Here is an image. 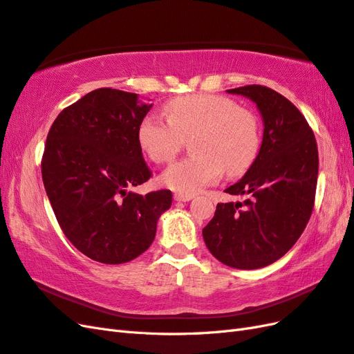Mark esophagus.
Wrapping results in <instances>:
<instances>
[{
	"label": "esophagus",
	"instance_id": "obj_1",
	"mask_svg": "<svg viewBox=\"0 0 354 354\" xmlns=\"http://www.w3.org/2000/svg\"><path fill=\"white\" fill-rule=\"evenodd\" d=\"M194 198V195H186V194H174V199L178 201V203H187Z\"/></svg>",
	"mask_w": 354,
	"mask_h": 354
}]
</instances>
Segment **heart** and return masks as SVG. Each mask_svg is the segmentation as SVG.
<instances>
[{
  "mask_svg": "<svg viewBox=\"0 0 354 354\" xmlns=\"http://www.w3.org/2000/svg\"><path fill=\"white\" fill-rule=\"evenodd\" d=\"M167 120L146 114L138 123L137 140L156 164L173 159L185 137L190 138L192 156L164 171L162 185L178 194L194 195L213 185L223 169L229 177L244 174L259 151V123L253 113L236 107L225 97L192 93L164 104Z\"/></svg>",
  "mask_w": 354,
  "mask_h": 354,
  "instance_id": "b5f03b06",
  "label": "heart"
}]
</instances>
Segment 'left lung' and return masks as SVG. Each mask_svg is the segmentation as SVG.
I'll list each match as a JSON object with an SVG mask.
<instances>
[{"instance_id":"8db88e82","label":"left lung","mask_w":354,"mask_h":354,"mask_svg":"<svg viewBox=\"0 0 354 354\" xmlns=\"http://www.w3.org/2000/svg\"><path fill=\"white\" fill-rule=\"evenodd\" d=\"M226 92L256 104L263 137L245 176L225 190L245 201L217 204L203 236L217 261L236 270H257L288 253L307 226L316 196L319 151L307 120L279 92L261 84Z\"/></svg>"}]
</instances>
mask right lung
<instances>
[{
	"mask_svg": "<svg viewBox=\"0 0 354 354\" xmlns=\"http://www.w3.org/2000/svg\"><path fill=\"white\" fill-rule=\"evenodd\" d=\"M153 104L137 93L101 88L64 109L47 133L41 176L65 236L91 259L118 265L145 253L169 190H129L151 176L137 140Z\"/></svg>",
	"mask_w": 354,
	"mask_h": 354,
	"instance_id": "add662e5",
	"label": "right lung"
}]
</instances>
